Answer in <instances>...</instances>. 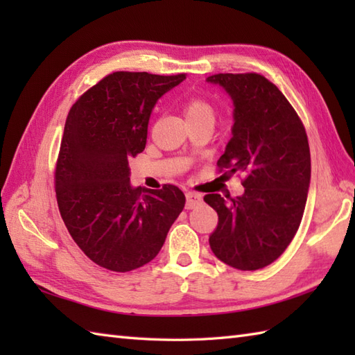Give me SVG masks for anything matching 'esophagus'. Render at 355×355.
Segmentation results:
<instances>
[{"label":"esophagus","mask_w":355,"mask_h":355,"mask_svg":"<svg viewBox=\"0 0 355 355\" xmlns=\"http://www.w3.org/2000/svg\"><path fill=\"white\" fill-rule=\"evenodd\" d=\"M201 201H202V198H201L200 193H195V192H187L186 193V209L197 207Z\"/></svg>","instance_id":"obj_1"}]
</instances>
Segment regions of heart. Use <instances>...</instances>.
<instances>
[{"label": "heart", "mask_w": 355, "mask_h": 355, "mask_svg": "<svg viewBox=\"0 0 355 355\" xmlns=\"http://www.w3.org/2000/svg\"><path fill=\"white\" fill-rule=\"evenodd\" d=\"M183 111L187 122H200V120H212L215 117L214 105L198 96L187 97L183 103Z\"/></svg>", "instance_id": "heart-1"}]
</instances>
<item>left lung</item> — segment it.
<instances>
[{"label": "left lung", "instance_id": "8db88e82", "mask_svg": "<svg viewBox=\"0 0 355 355\" xmlns=\"http://www.w3.org/2000/svg\"><path fill=\"white\" fill-rule=\"evenodd\" d=\"M207 82L221 85L235 107L218 172L244 175L241 197H205L218 214L209 244L227 266L259 270L285 252L302 221L311 178L308 137L291 103L261 74L220 73Z\"/></svg>", "mask_w": 355, "mask_h": 355}]
</instances>
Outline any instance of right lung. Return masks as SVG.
<instances>
[{
  "mask_svg": "<svg viewBox=\"0 0 355 355\" xmlns=\"http://www.w3.org/2000/svg\"><path fill=\"white\" fill-rule=\"evenodd\" d=\"M186 79L116 71L73 105L59 149L55 186L74 243L99 267L117 273L153 261L184 207L173 184L141 191L130 183V160L146 146L155 102Z\"/></svg>",
  "mask_w": 355,
  "mask_h": 355,
  "instance_id": "right-lung-1",
  "label": "right lung"
}]
</instances>
